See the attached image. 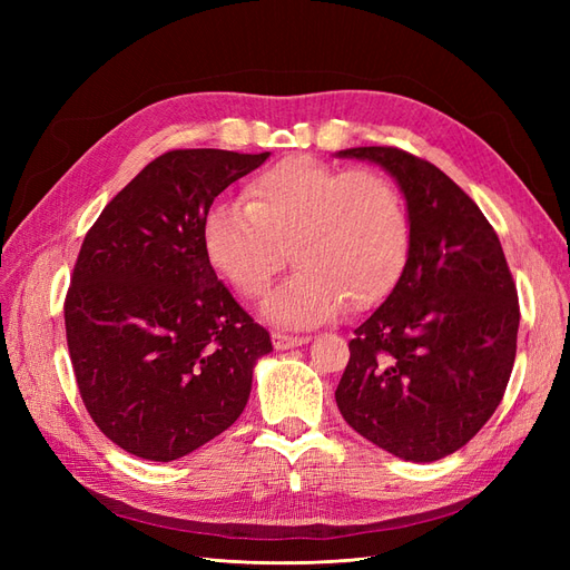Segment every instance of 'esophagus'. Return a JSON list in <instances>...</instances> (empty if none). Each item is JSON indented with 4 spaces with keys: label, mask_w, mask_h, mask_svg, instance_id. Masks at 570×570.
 <instances>
[{
    "label": "esophagus",
    "mask_w": 570,
    "mask_h": 570,
    "mask_svg": "<svg viewBox=\"0 0 570 570\" xmlns=\"http://www.w3.org/2000/svg\"><path fill=\"white\" fill-rule=\"evenodd\" d=\"M308 337H299V335H285V333H273V344L275 350H292V347H302L306 344Z\"/></svg>",
    "instance_id": "1"
}]
</instances>
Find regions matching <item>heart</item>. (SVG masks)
<instances>
[{"mask_svg": "<svg viewBox=\"0 0 570 570\" xmlns=\"http://www.w3.org/2000/svg\"><path fill=\"white\" fill-rule=\"evenodd\" d=\"M202 247L245 299L266 295L287 249L297 273L264 312L278 325L312 327L347 302L361 312L390 295L409 258L411 218L400 187L377 170L287 157L247 183L245 202L206 209Z\"/></svg>", "mask_w": 570, "mask_h": 570, "instance_id": "b5f03b06", "label": "heart"}]
</instances>
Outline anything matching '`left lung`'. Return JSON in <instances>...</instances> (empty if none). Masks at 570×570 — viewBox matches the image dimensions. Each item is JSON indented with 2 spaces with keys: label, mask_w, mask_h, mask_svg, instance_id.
<instances>
[{
  "label": "left lung",
  "mask_w": 570,
  "mask_h": 570,
  "mask_svg": "<svg viewBox=\"0 0 570 570\" xmlns=\"http://www.w3.org/2000/svg\"><path fill=\"white\" fill-rule=\"evenodd\" d=\"M383 166L411 218L400 283L361 323L335 402L361 438L404 461H438L490 421L509 383L519 295L494 228L438 166L396 147H352Z\"/></svg>",
  "instance_id": "obj_1"
}]
</instances>
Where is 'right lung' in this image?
Wrapping results in <instances>:
<instances>
[{"label":"right lung","mask_w":570,"mask_h":570,"mask_svg":"<svg viewBox=\"0 0 570 570\" xmlns=\"http://www.w3.org/2000/svg\"><path fill=\"white\" fill-rule=\"evenodd\" d=\"M271 157L174 149L147 164L82 239L63 318L85 409L120 450L176 461L245 411L266 327L216 278L202 218Z\"/></svg>","instance_id":"obj_1"}]
</instances>
